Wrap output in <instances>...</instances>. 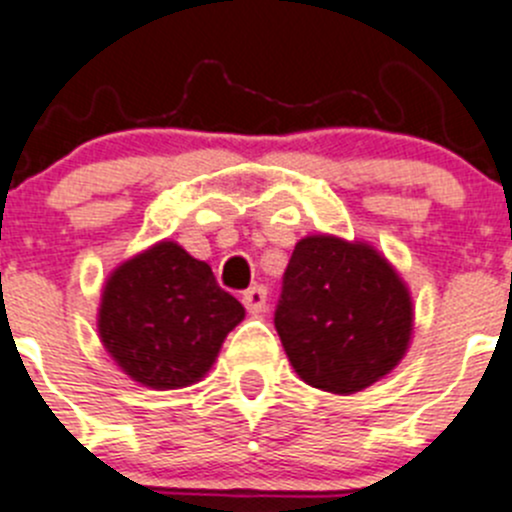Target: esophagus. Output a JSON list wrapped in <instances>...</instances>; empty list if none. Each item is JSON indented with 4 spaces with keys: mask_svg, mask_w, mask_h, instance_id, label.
I'll return each instance as SVG.
<instances>
[{
    "mask_svg": "<svg viewBox=\"0 0 512 512\" xmlns=\"http://www.w3.org/2000/svg\"><path fill=\"white\" fill-rule=\"evenodd\" d=\"M243 306H246L251 314H261L266 311V289L261 284L251 286V289L243 291Z\"/></svg>",
    "mask_w": 512,
    "mask_h": 512,
    "instance_id": "obj_1",
    "label": "esophagus"
}]
</instances>
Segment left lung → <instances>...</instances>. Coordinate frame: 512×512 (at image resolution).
<instances>
[{
  "instance_id": "1",
  "label": "left lung",
  "mask_w": 512,
  "mask_h": 512,
  "mask_svg": "<svg viewBox=\"0 0 512 512\" xmlns=\"http://www.w3.org/2000/svg\"><path fill=\"white\" fill-rule=\"evenodd\" d=\"M274 324L291 367L306 384L352 394L405 357L412 301L372 246L306 236L284 271Z\"/></svg>"
}]
</instances>
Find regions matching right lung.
Segmentation results:
<instances>
[{"mask_svg": "<svg viewBox=\"0 0 512 512\" xmlns=\"http://www.w3.org/2000/svg\"><path fill=\"white\" fill-rule=\"evenodd\" d=\"M243 319L206 261L163 241L125 261L102 291L100 339L115 362L153 389L198 382Z\"/></svg>", "mask_w": 512, "mask_h": 512, "instance_id": "right-lung-1", "label": "right lung"}]
</instances>
